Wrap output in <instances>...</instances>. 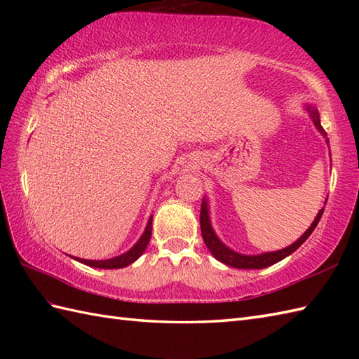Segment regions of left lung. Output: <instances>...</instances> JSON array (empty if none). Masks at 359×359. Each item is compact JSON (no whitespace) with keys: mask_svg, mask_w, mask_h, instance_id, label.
Returning a JSON list of instances; mask_svg holds the SVG:
<instances>
[{"mask_svg":"<svg viewBox=\"0 0 359 359\" xmlns=\"http://www.w3.org/2000/svg\"><path fill=\"white\" fill-rule=\"evenodd\" d=\"M304 108H306V111L309 112V116H310L311 121H313V125L319 131V134L324 137L325 143L329 144V139H327V133L321 126V118H319V112H318L316 106L306 104ZM324 203H327V199ZM323 212H324V208L319 210L315 220L309 226V230H306V233H304L299 239L294 241L292 245H288L282 250H276V251H266V253H261V255H242V253H238V251L231 250L230 247H226L225 243L219 239L216 231L212 230L211 219H210L208 199H207V196H205L202 199V208H201V231H202V238H203L205 245H207V248L211 251V255L215 256L219 262H222L228 266H233V269L261 270V269H265V266L276 264V262L282 261V259H285L287 256L294 253V251L309 239V236L313 233V230L319 222V219H321V216H323Z\"/></svg>","mask_w":359,"mask_h":359,"instance_id":"obj_1","label":"left lung"}]
</instances>
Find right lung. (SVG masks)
Instances as JSON below:
<instances>
[{"label":"right lung","instance_id":"right-lung-1","mask_svg":"<svg viewBox=\"0 0 359 359\" xmlns=\"http://www.w3.org/2000/svg\"><path fill=\"white\" fill-rule=\"evenodd\" d=\"M151 228H152V216H149L147 228H144V231L140 236V239L137 241L131 248L125 251V253L120 255V256L111 257V259H103V261H90V259H81V257H75V256H72V259H75V261H79V262L85 264V265L94 266V269H103V270L125 269V266H128L129 264L135 262L137 259H139L143 255V251L147 250L148 242L151 239Z\"/></svg>","mask_w":359,"mask_h":359}]
</instances>
